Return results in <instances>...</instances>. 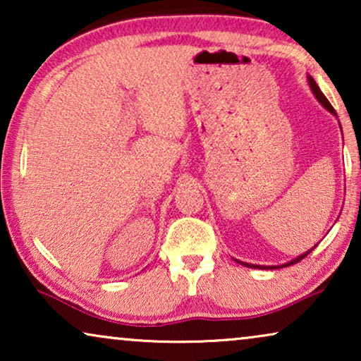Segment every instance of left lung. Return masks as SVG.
Segmentation results:
<instances>
[{"instance_id": "1", "label": "left lung", "mask_w": 361, "mask_h": 361, "mask_svg": "<svg viewBox=\"0 0 361 361\" xmlns=\"http://www.w3.org/2000/svg\"><path fill=\"white\" fill-rule=\"evenodd\" d=\"M307 82H309V87H310V90H312V93H314V95H315V98H317V100H319L320 105H322V106L325 108V110H329L330 113H332V115L337 116V113H335L334 106L330 105V102L327 100V98H325L324 93L320 92V88H319L317 83H315L314 78L310 77V75H307ZM340 128H342V126H340ZM314 248H315V246H314ZM314 248H310L309 251H305L304 255H299L298 258L290 259V261H288V263H284V264H281V266H261V264H248V263H243V261H238V259H235V258H233V259L236 261V263H240V264H243V266H248V268H255V269H256V268H259V269H276V268H286V266H290V264H295V263H299V261L302 259V258H305V256H307V255L310 253V251H312Z\"/></svg>"}]
</instances>
